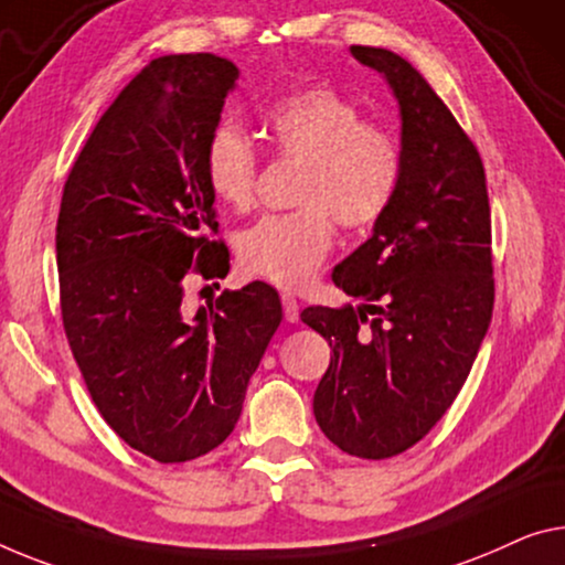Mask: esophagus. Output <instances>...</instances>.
Segmentation results:
<instances>
[{
	"label": "esophagus",
	"instance_id": "obj_1",
	"mask_svg": "<svg viewBox=\"0 0 565 565\" xmlns=\"http://www.w3.org/2000/svg\"><path fill=\"white\" fill-rule=\"evenodd\" d=\"M280 300H282L285 320H288V323H298V318H300V306H298V300H295L290 292H282V295H280Z\"/></svg>",
	"mask_w": 565,
	"mask_h": 565
}]
</instances>
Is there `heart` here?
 <instances>
[{
	"instance_id": "b5f03b06",
	"label": "heart",
	"mask_w": 565,
	"mask_h": 565,
	"mask_svg": "<svg viewBox=\"0 0 565 565\" xmlns=\"http://www.w3.org/2000/svg\"><path fill=\"white\" fill-rule=\"evenodd\" d=\"M265 128L280 156L306 163L292 214H267L237 239L242 270L300 288L310 280L335 242L333 220L343 227H366L392 206L402 181V149L386 128L363 124L351 98L328 85L275 100ZM257 149L237 124L224 120L204 149V171L214 196L232 210L255 199Z\"/></svg>"
}]
</instances>
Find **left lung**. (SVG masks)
I'll use <instances>...</instances> for the list:
<instances>
[{
    "instance_id": "8db88e82",
    "label": "left lung",
    "mask_w": 565,
    "mask_h": 565,
    "mask_svg": "<svg viewBox=\"0 0 565 565\" xmlns=\"http://www.w3.org/2000/svg\"><path fill=\"white\" fill-rule=\"evenodd\" d=\"M351 55L392 88L402 181L373 234L333 270L361 306L300 312L333 349L312 396L318 427L343 452L386 459L452 406L490 328V204L475 143L412 63L384 47Z\"/></svg>"
}]
</instances>
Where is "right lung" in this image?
Returning a JSON list of instances; mask_svg holds the SVG:
<instances>
[{"instance_id":"add662e5","label":"right lung","mask_w":565,"mask_h":565,"mask_svg":"<svg viewBox=\"0 0 565 565\" xmlns=\"http://www.w3.org/2000/svg\"><path fill=\"white\" fill-rule=\"evenodd\" d=\"M237 77L212 52L151 60L93 128L60 204L67 343L110 429L163 465L230 437L282 320L259 280L210 312L181 306L189 273H230L227 247L210 239L220 222L204 149Z\"/></svg>"}]
</instances>
